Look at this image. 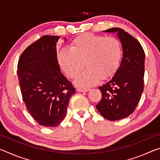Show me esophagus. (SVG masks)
Returning <instances> with one entry per match:
<instances>
[{
  "mask_svg": "<svg viewBox=\"0 0 160 160\" xmlns=\"http://www.w3.org/2000/svg\"><path fill=\"white\" fill-rule=\"evenodd\" d=\"M77 90L78 92H87L90 90V89L87 88H78Z\"/></svg>",
  "mask_w": 160,
  "mask_h": 160,
  "instance_id": "1",
  "label": "esophagus"
}]
</instances>
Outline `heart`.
Wrapping results in <instances>:
<instances>
[{
    "label": "heart",
    "instance_id": "b5f03b06",
    "mask_svg": "<svg viewBox=\"0 0 160 160\" xmlns=\"http://www.w3.org/2000/svg\"><path fill=\"white\" fill-rule=\"evenodd\" d=\"M121 45L114 37L91 33L80 35L72 40L70 48L58 53L61 69L70 78H76L85 66L87 69L75 80L78 85L90 86L114 73L120 63Z\"/></svg>",
    "mask_w": 160,
    "mask_h": 160
}]
</instances>
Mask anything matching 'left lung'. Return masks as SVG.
Listing matches in <instances>:
<instances>
[{
  "label": "left lung",
  "mask_w": 160,
  "mask_h": 160,
  "mask_svg": "<svg viewBox=\"0 0 160 160\" xmlns=\"http://www.w3.org/2000/svg\"><path fill=\"white\" fill-rule=\"evenodd\" d=\"M105 32H117L123 54L114 76L99 87L102 97L96 107L103 117L117 121L131 115L140 102L144 89L145 52L139 42L123 29Z\"/></svg>",
  "instance_id": "1"
}]
</instances>
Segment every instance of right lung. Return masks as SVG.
<instances>
[{"label": "right lung", "instance_id": "add662e5", "mask_svg": "<svg viewBox=\"0 0 160 160\" xmlns=\"http://www.w3.org/2000/svg\"><path fill=\"white\" fill-rule=\"evenodd\" d=\"M58 36L45 35L22 53L18 76L23 101L39 125L56 127L66 114L75 89L61 73L57 60Z\"/></svg>", "mask_w": 160, "mask_h": 160}]
</instances>
